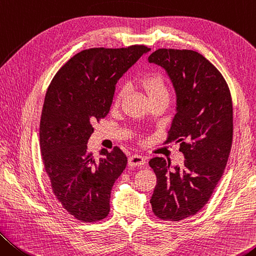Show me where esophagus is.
<instances>
[{
    "instance_id": "obj_1",
    "label": "esophagus",
    "mask_w": 256,
    "mask_h": 256,
    "mask_svg": "<svg viewBox=\"0 0 256 256\" xmlns=\"http://www.w3.org/2000/svg\"><path fill=\"white\" fill-rule=\"evenodd\" d=\"M146 163V158L138 154H134V156H129V164L132 166H140Z\"/></svg>"
}]
</instances>
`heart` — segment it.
<instances>
[{"label":"heart","instance_id":"1","mask_svg":"<svg viewBox=\"0 0 256 256\" xmlns=\"http://www.w3.org/2000/svg\"><path fill=\"white\" fill-rule=\"evenodd\" d=\"M140 86L148 94L150 100H154L158 98H168L169 93L166 85V82L160 74H148L140 79ZM122 93H119L116 103L119 102Z\"/></svg>","mask_w":256,"mask_h":256}]
</instances>
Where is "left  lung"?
<instances>
[{
	"label": "left lung",
	"mask_w": 256,
	"mask_h": 256,
	"mask_svg": "<svg viewBox=\"0 0 256 256\" xmlns=\"http://www.w3.org/2000/svg\"><path fill=\"white\" fill-rule=\"evenodd\" d=\"M150 64L164 69L176 92V114L168 142L180 143L185 161L170 166L153 158L156 174L152 210L162 220L179 221L202 208L224 174L232 143V102L222 74L202 54L158 48Z\"/></svg>",
	"instance_id": "left-lung-1"
}]
</instances>
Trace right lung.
Segmentation results:
<instances>
[{"instance_id": "obj_1", "label": "right lung", "mask_w": 256, "mask_h": 256, "mask_svg": "<svg viewBox=\"0 0 256 256\" xmlns=\"http://www.w3.org/2000/svg\"><path fill=\"white\" fill-rule=\"evenodd\" d=\"M144 45L90 48L58 71L46 92L40 144L52 190L76 219L93 222L110 212L113 184L127 166L119 148H102L98 161L87 150L95 121L110 111L116 85L143 54Z\"/></svg>"}]
</instances>
